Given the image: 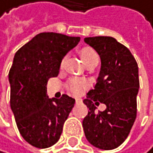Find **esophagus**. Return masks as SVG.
I'll return each mask as SVG.
<instances>
[{"label":"esophagus","instance_id":"obj_1","mask_svg":"<svg viewBox=\"0 0 153 153\" xmlns=\"http://www.w3.org/2000/svg\"><path fill=\"white\" fill-rule=\"evenodd\" d=\"M75 101H76V103L79 104V103H81V102H82V99H81V98H76Z\"/></svg>","mask_w":153,"mask_h":153}]
</instances>
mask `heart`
Listing matches in <instances>:
<instances>
[{
	"mask_svg": "<svg viewBox=\"0 0 153 153\" xmlns=\"http://www.w3.org/2000/svg\"><path fill=\"white\" fill-rule=\"evenodd\" d=\"M79 54H80V56H81V58H82L85 65H87L88 62L94 61V59H98L97 54H96L95 51L92 49L91 47H88V46H85V47H83V48L80 49ZM65 58H63L61 62V67H62L63 65H65ZM86 87H87L86 80L75 78V79H72L69 82L68 90L72 94L79 95V94H82L83 91L86 88Z\"/></svg>",
	"mask_w": 153,
	"mask_h": 153,
	"instance_id": "heart-1",
	"label": "heart"
}]
</instances>
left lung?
I'll use <instances>...</instances> for the list:
<instances>
[{
    "instance_id": "obj_1",
    "label": "left lung",
    "mask_w": 153,
    "mask_h": 153,
    "mask_svg": "<svg viewBox=\"0 0 153 153\" xmlns=\"http://www.w3.org/2000/svg\"><path fill=\"white\" fill-rule=\"evenodd\" d=\"M84 40L101 59L97 83L83 101L88 108L83 120L85 135L95 148L114 149L125 141L136 120L140 88L138 65L128 48L114 37L94 36ZM98 101L106 105V110L96 113Z\"/></svg>"
}]
</instances>
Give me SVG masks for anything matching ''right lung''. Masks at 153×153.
Masks as SVG:
<instances>
[{
  "label": "right lung",
  "instance_id": "1",
  "mask_svg": "<svg viewBox=\"0 0 153 153\" xmlns=\"http://www.w3.org/2000/svg\"><path fill=\"white\" fill-rule=\"evenodd\" d=\"M80 37L41 33L14 56L8 73L10 107L22 137L30 145L46 149L59 141L75 99L62 94L49 98L47 82L57 77L61 62Z\"/></svg>",
  "mask_w": 153,
  "mask_h": 153
}]
</instances>
